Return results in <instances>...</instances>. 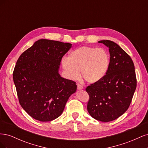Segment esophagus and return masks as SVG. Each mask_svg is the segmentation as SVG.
Wrapping results in <instances>:
<instances>
[{
  "label": "esophagus",
  "mask_w": 148,
  "mask_h": 148,
  "mask_svg": "<svg viewBox=\"0 0 148 148\" xmlns=\"http://www.w3.org/2000/svg\"><path fill=\"white\" fill-rule=\"evenodd\" d=\"M77 89H78V90H82V89H83V87L82 86V85L78 84V85H77Z\"/></svg>",
  "instance_id": "obj_1"
}]
</instances>
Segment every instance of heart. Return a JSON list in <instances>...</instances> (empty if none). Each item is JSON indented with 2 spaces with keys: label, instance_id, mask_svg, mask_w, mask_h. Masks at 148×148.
<instances>
[{
  "label": "heart",
  "instance_id": "obj_1",
  "mask_svg": "<svg viewBox=\"0 0 148 148\" xmlns=\"http://www.w3.org/2000/svg\"><path fill=\"white\" fill-rule=\"evenodd\" d=\"M62 66L69 78L75 80L82 72V78L89 84L100 82L107 73L110 56L104 49L80 47L71 51L62 60Z\"/></svg>",
  "mask_w": 148,
  "mask_h": 148
}]
</instances>
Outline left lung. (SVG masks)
Segmentation results:
<instances>
[{
  "instance_id": "obj_1",
  "label": "left lung",
  "mask_w": 148,
  "mask_h": 148,
  "mask_svg": "<svg viewBox=\"0 0 148 148\" xmlns=\"http://www.w3.org/2000/svg\"><path fill=\"white\" fill-rule=\"evenodd\" d=\"M98 42L109 48L110 66L104 78L86 88L89 96L87 109L92 118L108 122L128 109L136 88V78L131 57L117 44L109 40Z\"/></svg>"
}]
</instances>
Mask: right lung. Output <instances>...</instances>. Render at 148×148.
Returning <instances> with one entry per match:
<instances>
[{"instance_id":"add662e5","label":"right lung","mask_w":148,"mask_h":148,"mask_svg":"<svg viewBox=\"0 0 148 148\" xmlns=\"http://www.w3.org/2000/svg\"><path fill=\"white\" fill-rule=\"evenodd\" d=\"M71 45L39 39L18 59L13 82L21 106L33 119L49 122L58 118L77 91L75 82L59 74L62 58Z\"/></svg>"}]
</instances>
